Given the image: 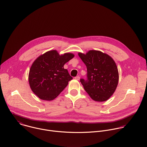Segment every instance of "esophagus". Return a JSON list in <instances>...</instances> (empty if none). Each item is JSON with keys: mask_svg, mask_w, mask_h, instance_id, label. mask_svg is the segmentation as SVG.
I'll return each instance as SVG.
<instances>
[{"mask_svg": "<svg viewBox=\"0 0 147 147\" xmlns=\"http://www.w3.org/2000/svg\"><path fill=\"white\" fill-rule=\"evenodd\" d=\"M75 79H76V80H80V77L79 76H77V77H75Z\"/></svg>", "mask_w": 147, "mask_h": 147, "instance_id": "esophagus-1", "label": "esophagus"}]
</instances>
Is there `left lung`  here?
<instances>
[{
    "instance_id": "left-lung-1",
    "label": "left lung",
    "mask_w": 147,
    "mask_h": 147,
    "mask_svg": "<svg viewBox=\"0 0 147 147\" xmlns=\"http://www.w3.org/2000/svg\"><path fill=\"white\" fill-rule=\"evenodd\" d=\"M78 55L87 67V80H80L84 89L94 101L108 100L119 82V71L115 61L97 50H90L85 54L79 53Z\"/></svg>"
}]
</instances>
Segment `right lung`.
I'll return each mask as SVG.
<instances>
[{"label":"right lung","instance_id":"1","mask_svg":"<svg viewBox=\"0 0 147 147\" xmlns=\"http://www.w3.org/2000/svg\"><path fill=\"white\" fill-rule=\"evenodd\" d=\"M74 57L72 53L60 55L57 51L51 50L38 57L28 74L30 86L34 93L43 100L55 98L73 79L63 66Z\"/></svg>","mask_w":147,"mask_h":147}]
</instances>
